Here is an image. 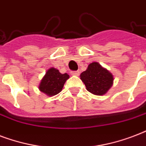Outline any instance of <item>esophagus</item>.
Listing matches in <instances>:
<instances>
[{
    "label": "esophagus",
    "mask_w": 146,
    "mask_h": 146,
    "mask_svg": "<svg viewBox=\"0 0 146 146\" xmlns=\"http://www.w3.org/2000/svg\"><path fill=\"white\" fill-rule=\"evenodd\" d=\"M71 74H72V75H74V76H78L79 72L78 71H74V72H71Z\"/></svg>",
    "instance_id": "obj_1"
}]
</instances>
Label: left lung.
Listing matches in <instances>:
<instances>
[{
    "label": "left lung",
    "mask_w": 146,
    "mask_h": 146,
    "mask_svg": "<svg viewBox=\"0 0 146 146\" xmlns=\"http://www.w3.org/2000/svg\"><path fill=\"white\" fill-rule=\"evenodd\" d=\"M86 89L94 95H104L113 85V77L98 62H92L80 75Z\"/></svg>",
    "instance_id": "obj_1"
}]
</instances>
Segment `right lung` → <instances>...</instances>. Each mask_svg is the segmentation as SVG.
<instances>
[{
    "mask_svg": "<svg viewBox=\"0 0 146 146\" xmlns=\"http://www.w3.org/2000/svg\"><path fill=\"white\" fill-rule=\"evenodd\" d=\"M68 78L69 75L67 73L61 74L55 68H50L41 80L39 86V91L49 97L56 95L62 90L65 81Z\"/></svg>",
    "mask_w": 146,
    "mask_h": 146,
    "instance_id": "right-lung-1",
    "label": "right lung"
}]
</instances>
